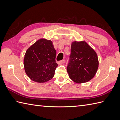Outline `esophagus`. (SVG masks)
Instances as JSON below:
<instances>
[{"label":"esophagus","mask_w":120,"mask_h":120,"mask_svg":"<svg viewBox=\"0 0 120 120\" xmlns=\"http://www.w3.org/2000/svg\"><path fill=\"white\" fill-rule=\"evenodd\" d=\"M64 62H65V60H62L61 61H59L58 62V64H59V65H62L63 64H64Z\"/></svg>","instance_id":"1"}]
</instances>
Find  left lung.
Wrapping results in <instances>:
<instances>
[{"mask_svg":"<svg viewBox=\"0 0 120 120\" xmlns=\"http://www.w3.org/2000/svg\"><path fill=\"white\" fill-rule=\"evenodd\" d=\"M69 58L67 71L73 81L86 82L94 77L98 68V55L86 42H72Z\"/></svg>","mask_w":120,"mask_h":120,"instance_id":"left-lung-1","label":"left lung"}]
</instances>
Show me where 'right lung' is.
Here are the masks:
<instances>
[{
  "label": "right lung",
  "mask_w": 120,
  "mask_h": 120,
  "mask_svg": "<svg viewBox=\"0 0 120 120\" xmlns=\"http://www.w3.org/2000/svg\"><path fill=\"white\" fill-rule=\"evenodd\" d=\"M52 41L41 39L27 50L24 59L25 72L30 79L43 83L49 81L58 67Z\"/></svg>",
  "instance_id": "add662e5"
}]
</instances>
